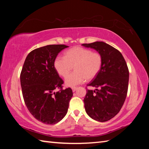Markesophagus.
I'll list each match as a JSON object with an SVG mask.
<instances>
[{
    "instance_id": "34e87169",
    "label": "esophagus",
    "mask_w": 149,
    "mask_h": 149,
    "mask_svg": "<svg viewBox=\"0 0 149 149\" xmlns=\"http://www.w3.org/2000/svg\"><path fill=\"white\" fill-rule=\"evenodd\" d=\"M77 89V87H72V91L73 92H74V91H76V90Z\"/></svg>"
}]
</instances>
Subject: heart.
I'll return each instance as SVG.
<instances>
[{
  "label": "heart",
  "instance_id": "heart-1",
  "mask_svg": "<svg viewBox=\"0 0 149 149\" xmlns=\"http://www.w3.org/2000/svg\"><path fill=\"white\" fill-rule=\"evenodd\" d=\"M102 66V57L99 52L81 47L68 50L64 57H57L54 66L58 74L66 77L74 67L75 72L66 78V86L74 87L95 77Z\"/></svg>",
  "mask_w": 149,
  "mask_h": 149
}]
</instances>
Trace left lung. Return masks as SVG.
<instances>
[{"label":"left lung","mask_w":149,"mask_h":149,"mask_svg":"<svg viewBox=\"0 0 149 149\" xmlns=\"http://www.w3.org/2000/svg\"><path fill=\"white\" fill-rule=\"evenodd\" d=\"M102 57L100 71L88 86L95 90H86L84 99L88 115L99 122H106L116 115L127 96L129 70L122 54L118 50L103 42L84 43Z\"/></svg>","instance_id":"left-lung-1"}]
</instances>
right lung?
Instances as JSON below:
<instances>
[{"label":"right lung","instance_id":"right-lung-1","mask_svg":"<svg viewBox=\"0 0 149 149\" xmlns=\"http://www.w3.org/2000/svg\"><path fill=\"white\" fill-rule=\"evenodd\" d=\"M68 46L49 45L31 51L20 74L25 104L34 118L46 124L59 122L67 113L73 96L70 88L63 90V81L54 66L58 54ZM56 88L61 89L55 93Z\"/></svg>","mask_w":149,"mask_h":149}]
</instances>
